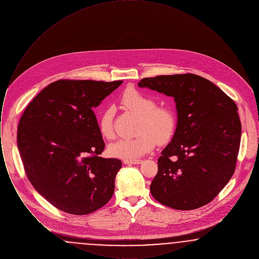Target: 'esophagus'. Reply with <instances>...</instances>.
<instances>
[{
  "label": "esophagus",
  "instance_id": "34e87169",
  "mask_svg": "<svg viewBox=\"0 0 259 259\" xmlns=\"http://www.w3.org/2000/svg\"><path fill=\"white\" fill-rule=\"evenodd\" d=\"M143 161L141 160V159H124L123 163L124 164H133V165H136V164H141Z\"/></svg>",
  "mask_w": 259,
  "mask_h": 259
}]
</instances>
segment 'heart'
Wrapping results in <instances>:
<instances>
[{
	"instance_id": "heart-1",
	"label": "heart",
	"mask_w": 259,
	"mask_h": 259,
	"mask_svg": "<svg viewBox=\"0 0 259 259\" xmlns=\"http://www.w3.org/2000/svg\"><path fill=\"white\" fill-rule=\"evenodd\" d=\"M124 110L140 116L135 138L120 139L108 148L110 155L122 159H136L150 152L156 145L169 143L176 132L177 116L168 107H157L155 99L135 88H128L120 98ZM114 108L108 107L100 114L99 132L106 140H112L114 132Z\"/></svg>"
}]
</instances>
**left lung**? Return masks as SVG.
<instances>
[{
	"label": "left lung",
	"mask_w": 259,
	"mask_h": 259,
	"mask_svg": "<svg viewBox=\"0 0 259 259\" xmlns=\"http://www.w3.org/2000/svg\"><path fill=\"white\" fill-rule=\"evenodd\" d=\"M148 87L176 102L178 123L158 158L150 192L175 209H194L215 197L235 172L242 126L234 101L194 74L143 78Z\"/></svg>",
	"instance_id": "obj_1"
}]
</instances>
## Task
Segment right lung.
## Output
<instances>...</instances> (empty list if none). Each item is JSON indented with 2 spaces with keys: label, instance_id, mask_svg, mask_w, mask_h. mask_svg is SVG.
<instances>
[{
  "label": "right lung",
  "instance_id": "1",
  "mask_svg": "<svg viewBox=\"0 0 259 259\" xmlns=\"http://www.w3.org/2000/svg\"><path fill=\"white\" fill-rule=\"evenodd\" d=\"M122 82L60 79L25 109L17 128L25 172L55 208L83 215L112 197L122 164L100 156L105 143L92 110Z\"/></svg>",
  "mask_w": 259,
  "mask_h": 259
}]
</instances>
